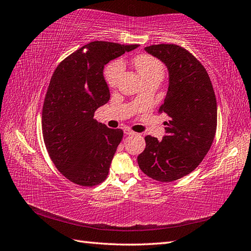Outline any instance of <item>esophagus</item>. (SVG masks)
<instances>
[{
  "label": "esophagus",
  "mask_w": 251,
  "mask_h": 251,
  "mask_svg": "<svg viewBox=\"0 0 251 251\" xmlns=\"http://www.w3.org/2000/svg\"><path fill=\"white\" fill-rule=\"evenodd\" d=\"M124 132H125V135H127V136H134V135H136V132L130 130L129 128H125Z\"/></svg>",
  "instance_id": "obj_1"
}]
</instances>
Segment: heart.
I'll return each mask as SVG.
<instances>
[{"instance_id": "b5f03b06", "label": "heart", "mask_w": 251, "mask_h": 251, "mask_svg": "<svg viewBox=\"0 0 251 251\" xmlns=\"http://www.w3.org/2000/svg\"><path fill=\"white\" fill-rule=\"evenodd\" d=\"M135 67L138 73L140 74L141 78L147 76L154 75V74H162L163 75V67L158 60L151 56H139L135 59ZM123 71V63L121 61H115L106 68L105 70V79L110 86H115L119 77L121 76Z\"/></svg>"}]
</instances>
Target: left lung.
<instances>
[{
    "label": "left lung",
    "instance_id": "1",
    "mask_svg": "<svg viewBox=\"0 0 251 251\" xmlns=\"http://www.w3.org/2000/svg\"><path fill=\"white\" fill-rule=\"evenodd\" d=\"M168 71V88L161 111L167 114L162 140L146 136L139 167L149 177L170 182L199 166L214 141L217 101L206 69L182 47L159 44L145 49Z\"/></svg>",
    "mask_w": 251,
    "mask_h": 251
}]
</instances>
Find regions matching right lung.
Masks as SVG:
<instances>
[{"label":"right lung","mask_w":251,"mask_h":251,"mask_svg":"<svg viewBox=\"0 0 251 251\" xmlns=\"http://www.w3.org/2000/svg\"><path fill=\"white\" fill-rule=\"evenodd\" d=\"M137 47L90 42L67 57L52 74L42 113L44 142L57 169L74 183L93 186L109 174L123 130L94 119L95 111L110 99L103 69Z\"/></svg>","instance_id":"right-lung-1"}]
</instances>
